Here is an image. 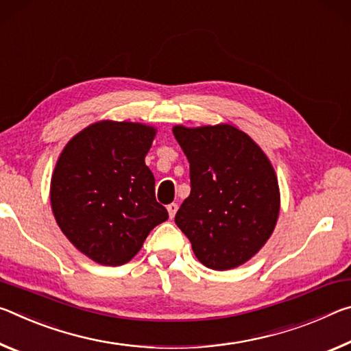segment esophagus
I'll return each mask as SVG.
<instances>
[{"mask_svg":"<svg viewBox=\"0 0 351 351\" xmlns=\"http://www.w3.org/2000/svg\"><path fill=\"white\" fill-rule=\"evenodd\" d=\"M166 210H168V215H169V219H172V217L176 216L177 210H179V205L177 204H169L168 206H166Z\"/></svg>","mask_w":351,"mask_h":351,"instance_id":"esophagus-1","label":"esophagus"}]
</instances>
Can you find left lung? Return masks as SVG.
<instances>
[{
    "label": "left lung",
    "mask_w": 351,
    "mask_h": 351,
    "mask_svg": "<svg viewBox=\"0 0 351 351\" xmlns=\"http://www.w3.org/2000/svg\"><path fill=\"white\" fill-rule=\"evenodd\" d=\"M172 134L186 155L191 179L177 227L204 266H241L267 243L278 221L280 188L271 160L232 124L174 125Z\"/></svg>",
    "instance_id": "obj_1"
}]
</instances>
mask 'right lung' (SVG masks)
Wrapping results in <instances>:
<instances>
[{"label": "right lung", "instance_id": "right-lung-1", "mask_svg": "<svg viewBox=\"0 0 351 351\" xmlns=\"http://www.w3.org/2000/svg\"><path fill=\"white\" fill-rule=\"evenodd\" d=\"M155 134L152 125L104 119L74 135L56 163L49 196L57 226L102 266L130 261L168 219L145 163Z\"/></svg>", "mask_w": 351, "mask_h": 351}]
</instances>
